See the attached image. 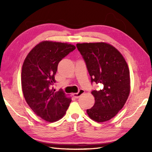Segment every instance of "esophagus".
Listing matches in <instances>:
<instances>
[{
	"mask_svg": "<svg viewBox=\"0 0 152 152\" xmlns=\"http://www.w3.org/2000/svg\"><path fill=\"white\" fill-rule=\"evenodd\" d=\"M85 93V91L82 89H80L78 93H73V96H74V97L78 99L80 96H81L82 94H83V93Z\"/></svg>",
	"mask_w": 152,
	"mask_h": 152,
	"instance_id": "34e87169",
	"label": "esophagus"
}]
</instances>
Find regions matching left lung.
<instances>
[{
	"label": "left lung",
	"instance_id": "obj_1",
	"mask_svg": "<svg viewBox=\"0 0 152 152\" xmlns=\"http://www.w3.org/2000/svg\"><path fill=\"white\" fill-rule=\"evenodd\" d=\"M76 47L85 61L91 83L103 85L102 89L91 91L95 104L87 113L95 121H108L124 107L129 95L127 64L120 52L109 44L82 43Z\"/></svg>",
	"mask_w": 152,
	"mask_h": 152
}]
</instances>
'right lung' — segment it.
<instances>
[{
	"instance_id": "1",
	"label": "right lung",
	"mask_w": 152,
	"mask_h": 152,
	"mask_svg": "<svg viewBox=\"0 0 152 152\" xmlns=\"http://www.w3.org/2000/svg\"><path fill=\"white\" fill-rule=\"evenodd\" d=\"M76 49L72 44L44 41L33 48L23 64L21 87L28 105L38 116L49 122L65 114L71 102L63 91L51 86L58 64Z\"/></svg>"
}]
</instances>
